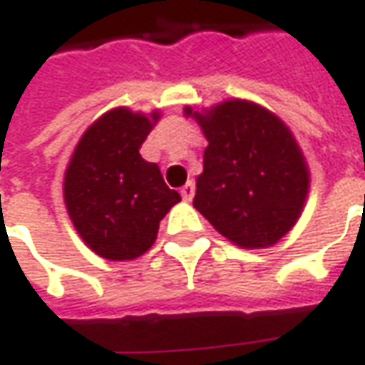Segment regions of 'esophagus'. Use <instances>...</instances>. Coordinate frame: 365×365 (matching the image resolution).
Listing matches in <instances>:
<instances>
[{
    "mask_svg": "<svg viewBox=\"0 0 365 365\" xmlns=\"http://www.w3.org/2000/svg\"><path fill=\"white\" fill-rule=\"evenodd\" d=\"M180 197L185 198V200H192V197H195V182H192V180L180 188Z\"/></svg>",
    "mask_w": 365,
    "mask_h": 365,
    "instance_id": "obj_1",
    "label": "esophagus"
}]
</instances>
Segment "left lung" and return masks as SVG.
<instances>
[{"mask_svg": "<svg viewBox=\"0 0 365 365\" xmlns=\"http://www.w3.org/2000/svg\"><path fill=\"white\" fill-rule=\"evenodd\" d=\"M197 119L208 147L195 208L235 245H276L298 220L310 182L290 130L272 113L238 99Z\"/></svg>", "mask_w": 365, "mask_h": 365, "instance_id": "left-lung-1", "label": "left lung"}]
</instances>
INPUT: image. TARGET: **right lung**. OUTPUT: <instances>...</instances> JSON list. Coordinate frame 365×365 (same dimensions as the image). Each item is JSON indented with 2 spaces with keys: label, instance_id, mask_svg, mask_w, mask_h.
Here are the masks:
<instances>
[{
  "label": "right lung",
  "instance_id": "1",
  "mask_svg": "<svg viewBox=\"0 0 365 365\" xmlns=\"http://www.w3.org/2000/svg\"><path fill=\"white\" fill-rule=\"evenodd\" d=\"M153 120L129 109L109 110L83 135L65 173L73 225L85 245L107 260L145 255L160 220L180 200L165 185L157 163L140 157Z\"/></svg>",
  "mask_w": 365,
  "mask_h": 365
}]
</instances>
